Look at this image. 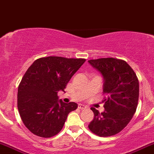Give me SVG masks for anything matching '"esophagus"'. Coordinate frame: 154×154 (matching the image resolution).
<instances>
[{"mask_svg":"<svg viewBox=\"0 0 154 154\" xmlns=\"http://www.w3.org/2000/svg\"><path fill=\"white\" fill-rule=\"evenodd\" d=\"M78 108L80 109V110H84V109H86V108H87V106H85V105L84 104H79Z\"/></svg>","mask_w":154,"mask_h":154,"instance_id":"obj_1","label":"esophagus"}]
</instances>
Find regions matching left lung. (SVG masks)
<instances>
[{"instance_id": "1", "label": "left lung", "mask_w": 154, "mask_h": 154, "mask_svg": "<svg viewBox=\"0 0 154 154\" xmlns=\"http://www.w3.org/2000/svg\"><path fill=\"white\" fill-rule=\"evenodd\" d=\"M88 63L102 74L104 111L95 108L94 120L88 125L90 131L99 137H110L123 130L131 121L137 107L139 81L135 72L123 60L100 58Z\"/></svg>"}]
</instances>
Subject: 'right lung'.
<instances>
[{"label":"right lung","instance_id":"right-lung-1","mask_svg":"<svg viewBox=\"0 0 154 154\" xmlns=\"http://www.w3.org/2000/svg\"><path fill=\"white\" fill-rule=\"evenodd\" d=\"M85 60L47 57L36 60L27 69L19 84L17 108L23 124L32 134L48 138L61 131L67 115L77 104L59 100L57 93L64 91Z\"/></svg>","mask_w":154,"mask_h":154}]
</instances>
